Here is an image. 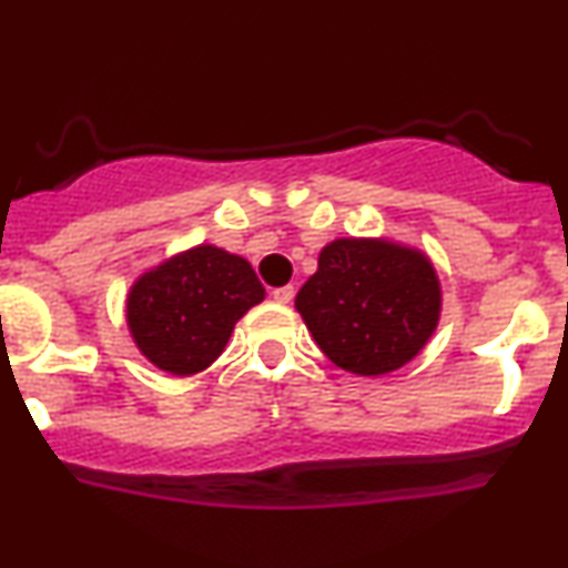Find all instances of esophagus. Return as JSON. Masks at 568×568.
<instances>
[{
  "label": "esophagus",
  "mask_w": 568,
  "mask_h": 568,
  "mask_svg": "<svg viewBox=\"0 0 568 568\" xmlns=\"http://www.w3.org/2000/svg\"><path fill=\"white\" fill-rule=\"evenodd\" d=\"M293 296H296V291H293V285H283V288L272 291V298H275L277 304H291Z\"/></svg>",
  "instance_id": "obj_1"
}]
</instances>
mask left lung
Instances as JSON below:
<instances>
[{
    "instance_id": "obj_1",
    "label": "left lung",
    "mask_w": 568,
    "mask_h": 568,
    "mask_svg": "<svg viewBox=\"0 0 568 568\" xmlns=\"http://www.w3.org/2000/svg\"><path fill=\"white\" fill-rule=\"evenodd\" d=\"M296 310L331 363L382 376L414 361L438 328L440 283L416 247L342 237L321 251Z\"/></svg>"
}]
</instances>
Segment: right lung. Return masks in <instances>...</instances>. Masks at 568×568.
Masks as SVG:
<instances>
[{
    "instance_id": "obj_1",
    "label": "right lung",
    "mask_w": 568,
    "mask_h": 568,
    "mask_svg": "<svg viewBox=\"0 0 568 568\" xmlns=\"http://www.w3.org/2000/svg\"><path fill=\"white\" fill-rule=\"evenodd\" d=\"M258 302L264 285L243 256L197 245L135 280L128 293V328L149 363L192 376L216 361L234 323Z\"/></svg>"
}]
</instances>
